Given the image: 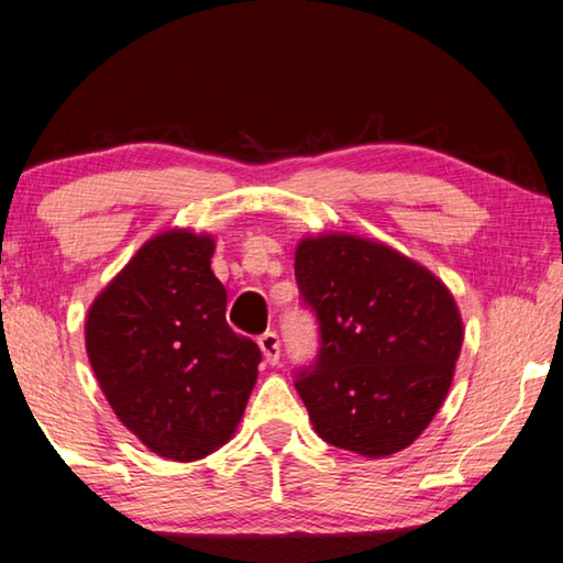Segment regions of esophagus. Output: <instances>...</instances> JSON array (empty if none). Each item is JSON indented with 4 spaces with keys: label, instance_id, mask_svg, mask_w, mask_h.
Masks as SVG:
<instances>
[{
    "label": "esophagus",
    "instance_id": "34e87169",
    "mask_svg": "<svg viewBox=\"0 0 563 563\" xmlns=\"http://www.w3.org/2000/svg\"><path fill=\"white\" fill-rule=\"evenodd\" d=\"M258 345H261V350H263L265 360H268L271 365H278V360H280V340H278V332H275V330H265L263 335L258 338Z\"/></svg>",
    "mask_w": 563,
    "mask_h": 563
}]
</instances>
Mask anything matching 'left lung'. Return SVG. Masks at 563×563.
Segmentation results:
<instances>
[{
  "label": "left lung",
  "instance_id": "1",
  "mask_svg": "<svg viewBox=\"0 0 563 563\" xmlns=\"http://www.w3.org/2000/svg\"><path fill=\"white\" fill-rule=\"evenodd\" d=\"M295 280L320 335L316 360L295 369L316 432L365 456L405 450L452 385L464 335L450 290L393 247L355 235L302 241Z\"/></svg>",
  "mask_w": 563,
  "mask_h": 563
}]
</instances>
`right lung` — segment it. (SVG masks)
<instances>
[{"label": "right lung", "mask_w": 563, "mask_h": 563, "mask_svg": "<svg viewBox=\"0 0 563 563\" xmlns=\"http://www.w3.org/2000/svg\"><path fill=\"white\" fill-rule=\"evenodd\" d=\"M211 258V235L151 238L87 318L89 362L111 409L174 462L231 440L263 357L225 322L228 295Z\"/></svg>", "instance_id": "obj_1"}]
</instances>
